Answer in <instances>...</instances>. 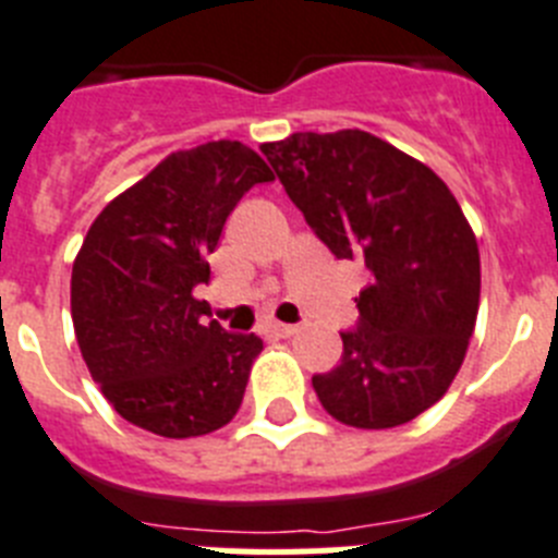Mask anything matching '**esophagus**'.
<instances>
[{
    "label": "esophagus",
    "mask_w": 558,
    "mask_h": 558,
    "mask_svg": "<svg viewBox=\"0 0 558 558\" xmlns=\"http://www.w3.org/2000/svg\"><path fill=\"white\" fill-rule=\"evenodd\" d=\"M269 331H272L275 337L289 339V337H294V333H298L300 328L298 326H286V323H269Z\"/></svg>",
    "instance_id": "esophagus-1"
}]
</instances>
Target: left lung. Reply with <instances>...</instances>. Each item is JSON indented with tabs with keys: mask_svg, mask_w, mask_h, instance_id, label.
Instances as JSON below:
<instances>
[{
	"mask_svg": "<svg viewBox=\"0 0 558 558\" xmlns=\"http://www.w3.org/2000/svg\"><path fill=\"white\" fill-rule=\"evenodd\" d=\"M260 151L317 239L371 272L360 328L312 379L319 404L360 429L413 421L444 399L477 323L481 252L458 198L433 168L360 129L298 132Z\"/></svg>",
	"mask_w": 558,
	"mask_h": 558,
	"instance_id": "obj_1",
	"label": "left lung"
}]
</instances>
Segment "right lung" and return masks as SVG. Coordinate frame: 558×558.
Masks as SVG:
<instances>
[{"label":"right lung","instance_id":"add662e5","mask_svg":"<svg viewBox=\"0 0 558 558\" xmlns=\"http://www.w3.org/2000/svg\"><path fill=\"white\" fill-rule=\"evenodd\" d=\"M269 165L239 140L173 151L92 221L72 264L77 348L114 410L162 438L230 424L244 399L255 333H227L196 286L227 216Z\"/></svg>","mask_w":558,"mask_h":558}]
</instances>
